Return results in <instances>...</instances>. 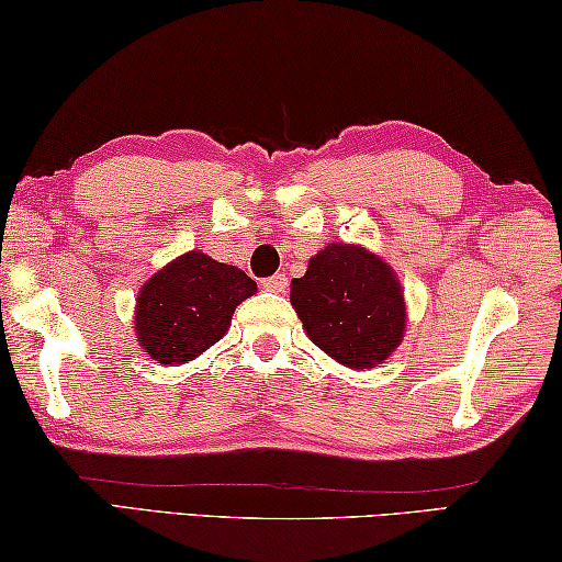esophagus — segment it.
Listing matches in <instances>:
<instances>
[{"instance_id": "1", "label": "esophagus", "mask_w": 562, "mask_h": 562, "mask_svg": "<svg viewBox=\"0 0 562 562\" xmlns=\"http://www.w3.org/2000/svg\"><path fill=\"white\" fill-rule=\"evenodd\" d=\"M262 288L268 290V292H284L288 290V278H284V274H272V278H268V280H262Z\"/></svg>"}]
</instances>
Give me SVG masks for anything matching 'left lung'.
Wrapping results in <instances>:
<instances>
[{"instance_id":"left-lung-1","label":"left lung","mask_w":562,"mask_h":562,"mask_svg":"<svg viewBox=\"0 0 562 562\" xmlns=\"http://www.w3.org/2000/svg\"><path fill=\"white\" fill-rule=\"evenodd\" d=\"M312 345L349 369H374L406 335V300L392 265L351 243H329L290 284Z\"/></svg>"}]
</instances>
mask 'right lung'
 <instances>
[{"mask_svg": "<svg viewBox=\"0 0 562 562\" xmlns=\"http://www.w3.org/2000/svg\"><path fill=\"white\" fill-rule=\"evenodd\" d=\"M258 292V282L201 250H188L140 284L133 329L156 364H188L221 341L235 307Z\"/></svg>", "mask_w": 562, "mask_h": 562, "instance_id": "right-lung-1", "label": "right lung"}]
</instances>
